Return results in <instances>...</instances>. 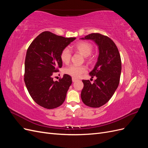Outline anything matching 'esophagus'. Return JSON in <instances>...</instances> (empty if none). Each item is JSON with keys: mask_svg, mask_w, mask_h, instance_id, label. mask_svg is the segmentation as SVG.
I'll list each match as a JSON object with an SVG mask.
<instances>
[{"mask_svg": "<svg viewBox=\"0 0 148 148\" xmlns=\"http://www.w3.org/2000/svg\"><path fill=\"white\" fill-rule=\"evenodd\" d=\"M76 81H77V78H72V82H75Z\"/></svg>", "mask_w": 148, "mask_h": 148, "instance_id": "esophagus-1", "label": "esophagus"}]
</instances>
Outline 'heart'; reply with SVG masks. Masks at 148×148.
Segmentation results:
<instances>
[{
	"label": "heart",
	"instance_id": "obj_1",
	"mask_svg": "<svg viewBox=\"0 0 148 148\" xmlns=\"http://www.w3.org/2000/svg\"><path fill=\"white\" fill-rule=\"evenodd\" d=\"M75 51L85 57H88L91 54L92 51V46L91 43L86 41H80L77 43L73 46ZM71 52L68 48H65L62 50L60 53V59L62 62L65 64H68L71 59ZM87 71L86 67L85 66H77L70 65L65 69L64 72L70 75L71 77L75 78H78L83 73H86Z\"/></svg>",
	"mask_w": 148,
	"mask_h": 148
}]
</instances>
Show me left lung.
Listing matches in <instances>:
<instances>
[{
	"instance_id": "obj_1",
	"label": "left lung",
	"mask_w": 148,
	"mask_h": 148,
	"mask_svg": "<svg viewBox=\"0 0 148 148\" xmlns=\"http://www.w3.org/2000/svg\"><path fill=\"white\" fill-rule=\"evenodd\" d=\"M81 39L91 40L99 49V56L91 77H96L93 83L83 80L81 97L85 105L99 107L108 102L118 88L122 70L120 56L114 41L99 33H92Z\"/></svg>"
}]
</instances>
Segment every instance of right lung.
<instances>
[{
	"instance_id": "right-lung-1",
	"label": "right lung",
	"mask_w": 148,
	"mask_h": 148,
	"mask_svg": "<svg viewBox=\"0 0 148 148\" xmlns=\"http://www.w3.org/2000/svg\"><path fill=\"white\" fill-rule=\"evenodd\" d=\"M75 39L44 31L34 39L26 52V86L32 99L44 108H56L65 101L72 79L70 75L64 74L62 79L54 82L52 75L62 66L61 52Z\"/></svg>"
}]
</instances>
